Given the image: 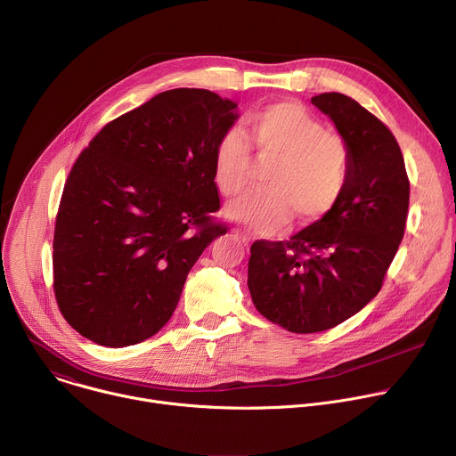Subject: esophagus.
<instances>
[{"label": "esophagus", "mask_w": 456, "mask_h": 456, "mask_svg": "<svg viewBox=\"0 0 456 456\" xmlns=\"http://www.w3.org/2000/svg\"><path fill=\"white\" fill-rule=\"evenodd\" d=\"M236 231H238V234H240V238H241V240H243V243H247V245H248V243H250V241H252V234H250V232H248V231H247V229H243V227H238V229H236Z\"/></svg>", "instance_id": "esophagus-1"}]
</instances>
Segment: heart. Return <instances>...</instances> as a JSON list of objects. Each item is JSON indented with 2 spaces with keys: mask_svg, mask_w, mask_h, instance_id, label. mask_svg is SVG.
Wrapping results in <instances>:
<instances>
[{
  "mask_svg": "<svg viewBox=\"0 0 456 456\" xmlns=\"http://www.w3.org/2000/svg\"><path fill=\"white\" fill-rule=\"evenodd\" d=\"M243 132L259 162L274 164L265 173L267 189L247 194L229 208L232 218L256 231L329 215L345 191L350 150L338 134L324 132L319 118L296 102H278L250 113ZM229 129L215 146V182L227 199H236L250 182L252 151Z\"/></svg>",
  "mask_w": 456,
  "mask_h": 456,
  "instance_id": "b5f03b06",
  "label": "heart"
}]
</instances>
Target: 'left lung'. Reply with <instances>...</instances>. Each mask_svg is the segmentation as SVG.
<instances>
[{"mask_svg":"<svg viewBox=\"0 0 456 456\" xmlns=\"http://www.w3.org/2000/svg\"><path fill=\"white\" fill-rule=\"evenodd\" d=\"M312 104L348 144L345 191L329 215L289 241L256 240L247 280L257 312L294 334L334 329L379 294L410 206L404 157L387 126L338 92Z\"/></svg>","mask_w":456,"mask_h":456,"instance_id":"8db88e82","label":"left lung"}]
</instances>
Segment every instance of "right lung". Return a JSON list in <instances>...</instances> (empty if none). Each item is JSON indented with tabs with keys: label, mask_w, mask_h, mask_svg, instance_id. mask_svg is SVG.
Instances as JSON below:
<instances>
[{
	"label": "right lung",
	"mask_w": 456,
	"mask_h": 456,
	"mask_svg": "<svg viewBox=\"0 0 456 456\" xmlns=\"http://www.w3.org/2000/svg\"><path fill=\"white\" fill-rule=\"evenodd\" d=\"M236 104L176 88L111 122L83 150L53 231L57 306L83 338L110 348L155 336L204 248L227 232L215 146Z\"/></svg>",
	"instance_id": "1"
}]
</instances>
